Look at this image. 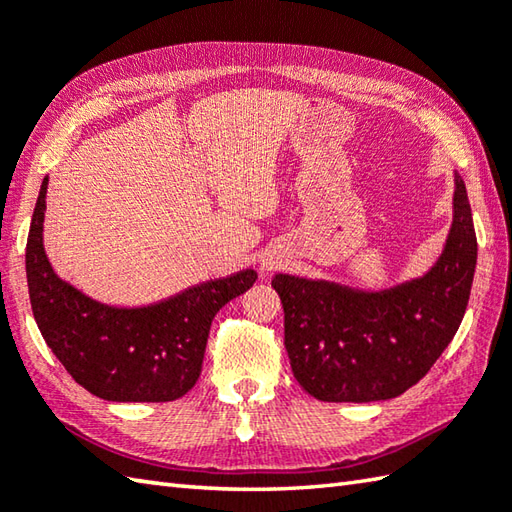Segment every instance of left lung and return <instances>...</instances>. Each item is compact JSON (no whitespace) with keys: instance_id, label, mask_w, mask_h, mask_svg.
<instances>
[{"instance_id":"8db88e82","label":"left lung","mask_w":512,"mask_h":512,"mask_svg":"<svg viewBox=\"0 0 512 512\" xmlns=\"http://www.w3.org/2000/svg\"><path fill=\"white\" fill-rule=\"evenodd\" d=\"M475 262L469 195L455 176L453 224L427 275L380 292L275 275L299 385L323 402L387 400L416 385L460 328Z\"/></svg>"}]
</instances>
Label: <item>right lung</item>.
Returning <instances> with one entry per match:
<instances>
[{
  "instance_id": "right-lung-1",
  "label": "right lung",
  "mask_w": 512,
  "mask_h": 512,
  "mask_svg": "<svg viewBox=\"0 0 512 512\" xmlns=\"http://www.w3.org/2000/svg\"><path fill=\"white\" fill-rule=\"evenodd\" d=\"M48 178L26 244L30 306L48 347L90 394L114 402H169L200 378L211 321L255 284V270L193 286L147 308H112L59 279L43 250Z\"/></svg>"
}]
</instances>
